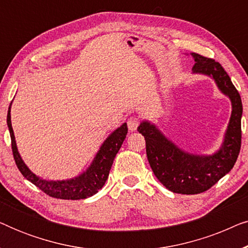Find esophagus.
I'll return each mask as SVG.
<instances>
[{
  "label": "esophagus",
  "mask_w": 248,
  "mask_h": 248,
  "mask_svg": "<svg viewBox=\"0 0 248 248\" xmlns=\"http://www.w3.org/2000/svg\"><path fill=\"white\" fill-rule=\"evenodd\" d=\"M139 125H140V118H139L138 116H131L127 120V127L131 132L137 131Z\"/></svg>",
  "instance_id": "34e87169"
}]
</instances>
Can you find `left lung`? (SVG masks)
Masks as SVG:
<instances>
[{
	"label": "left lung",
	"instance_id": "1",
	"mask_svg": "<svg viewBox=\"0 0 248 248\" xmlns=\"http://www.w3.org/2000/svg\"><path fill=\"white\" fill-rule=\"evenodd\" d=\"M192 55L196 62L193 72L212 76L220 90L232 99V117L220 151L209 157L188 155L179 150L148 122L138 127L145 139L149 164L158 181L169 191L187 195L208 191L228 174L236 164L242 145L243 105L239 93L219 62L198 53Z\"/></svg>",
	"mask_w": 248,
	"mask_h": 248
}]
</instances>
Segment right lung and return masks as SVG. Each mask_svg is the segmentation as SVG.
<instances>
[{"label": "right lung", "mask_w": 248, "mask_h": 248, "mask_svg": "<svg viewBox=\"0 0 248 248\" xmlns=\"http://www.w3.org/2000/svg\"><path fill=\"white\" fill-rule=\"evenodd\" d=\"M11 106V105H10ZM8 126L10 131V137H11V147L12 154L15 158L16 165L20 172L25 176V178L31 182L33 185L37 186L39 189L45 193V194L52 196V198L62 199V200H81L89 198L99 191L106 183L109 170L113 165L114 159L116 157L118 150H120L123 141L125 140L127 134V125L126 123L118 127L109 138L104 142L103 147L100 148L99 152L94 158L93 165L90 168L80 175L79 177L70 179V181L62 182H47L44 179L37 177L29 170L28 167L20 158V155L16 150V145L15 141V134H13L12 125H11V115H10V107L8 110Z\"/></svg>", "instance_id": "add662e5"}]
</instances>
